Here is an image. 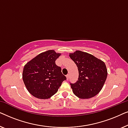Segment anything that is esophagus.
<instances>
[{
  "label": "esophagus",
  "instance_id": "esophagus-1",
  "mask_svg": "<svg viewBox=\"0 0 128 128\" xmlns=\"http://www.w3.org/2000/svg\"><path fill=\"white\" fill-rule=\"evenodd\" d=\"M69 74H67L66 75V79L68 80H69Z\"/></svg>",
  "mask_w": 128,
  "mask_h": 128
}]
</instances>
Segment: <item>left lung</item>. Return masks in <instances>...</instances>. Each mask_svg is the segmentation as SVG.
Instances as JSON below:
<instances>
[{
	"instance_id": "obj_1",
	"label": "left lung",
	"mask_w": 128,
	"mask_h": 128,
	"mask_svg": "<svg viewBox=\"0 0 128 128\" xmlns=\"http://www.w3.org/2000/svg\"><path fill=\"white\" fill-rule=\"evenodd\" d=\"M69 56L78 70V80L70 84L73 94L81 99L96 96L102 88L107 77L105 63L92 54L81 50L70 53Z\"/></svg>"
}]
</instances>
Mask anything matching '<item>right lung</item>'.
<instances>
[{
    "label": "right lung",
    "instance_id": "add662e5",
    "mask_svg": "<svg viewBox=\"0 0 128 128\" xmlns=\"http://www.w3.org/2000/svg\"><path fill=\"white\" fill-rule=\"evenodd\" d=\"M61 55L54 50L38 54L24 65L22 80L28 92L40 99H48L66 79L55 60Z\"/></svg>",
    "mask_w": 128,
    "mask_h": 128
}]
</instances>
